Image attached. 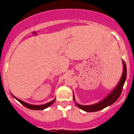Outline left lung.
I'll return each instance as SVG.
<instances>
[{
  "mask_svg": "<svg viewBox=\"0 0 134 134\" xmlns=\"http://www.w3.org/2000/svg\"><path fill=\"white\" fill-rule=\"evenodd\" d=\"M123 63V73L120 78V81L118 82V84L116 85V87L112 91L109 93L107 96L104 97L103 99L100 100L98 103L93 104L91 105H82L77 103L76 102L74 94H73V98L74 100L75 104L80 109L85 111L86 112H95L103 109L104 108L108 107L113 104L119 98L121 91H122L123 87H124L125 82L126 78H127V67H126L125 63L124 60H122Z\"/></svg>",
  "mask_w": 134,
  "mask_h": 134,
  "instance_id": "obj_1",
  "label": "left lung"
}]
</instances>
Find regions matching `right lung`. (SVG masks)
<instances>
[{
	"instance_id": "add662e5",
	"label": "right lung",
	"mask_w": 134,
	"mask_h": 134,
	"mask_svg": "<svg viewBox=\"0 0 134 134\" xmlns=\"http://www.w3.org/2000/svg\"><path fill=\"white\" fill-rule=\"evenodd\" d=\"M11 94V93H10ZM12 96H13V97H14V99H16V100H18V101H19V103L21 104L22 105H23L24 106H25V107L28 108V109H33V110H43V109H46V108H47L48 107H49V106H51V105H52V104H53L54 102L55 101V99H54V100H51V101L49 102V103H46V104H40V105H34V104H29V103H27L25 101H23V100L19 99H18L17 97H16L14 95H13V94H11Z\"/></svg>"
}]
</instances>
